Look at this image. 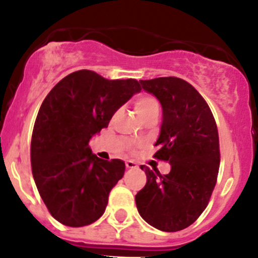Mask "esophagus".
I'll return each mask as SVG.
<instances>
[{
    "label": "esophagus",
    "instance_id": "34e87169",
    "mask_svg": "<svg viewBox=\"0 0 258 258\" xmlns=\"http://www.w3.org/2000/svg\"><path fill=\"white\" fill-rule=\"evenodd\" d=\"M126 167L127 168H137L139 166H137V163L134 162V161H126Z\"/></svg>",
    "mask_w": 258,
    "mask_h": 258
}]
</instances>
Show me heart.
Returning <instances> with one entry per match:
<instances>
[{"label": "heart", "instance_id": "1", "mask_svg": "<svg viewBox=\"0 0 258 258\" xmlns=\"http://www.w3.org/2000/svg\"><path fill=\"white\" fill-rule=\"evenodd\" d=\"M135 108H136V112L139 114L140 118H144V117L148 116L151 113H158L160 105H158V101L155 97L145 95L136 98V101H135Z\"/></svg>", "mask_w": 258, "mask_h": 258}]
</instances>
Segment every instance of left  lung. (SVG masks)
Here are the masks:
<instances>
[{
    "label": "left lung",
    "instance_id": "1",
    "mask_svg": "<svg viewBox=\"0 0 258 258\" xmlns=\"http://www.w3.org/2000/svg\"><path fill=\"white\" fill-rule=\"evenodd\" d=\"M162 107L155 157L171 165L167 175L141 166L147 176L136 195L140 216L152 227L176 232L200 217L215 188L220 144L209 105L194 86L177 77L140 80Z\"/></svg>",
    "mask_w": 258,
    "mask_h": 258
}]
</instances>
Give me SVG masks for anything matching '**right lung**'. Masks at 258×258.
<instances>
[{
	"label": "right lung",
	"instance_id": "obj_1",
	"mask_svg": "<svg viewBox=\"0 0 258 258\" xmlns=\"http://www.w3.org/2000/svg\"><path fill=\"white\" fill-rule=\"evenodd\" d=\"M140 91L134 79L106 80L81 70L59 81L43 100L32 132L31 165L41 199L62 225L82 227L105 212L124 162L98 158L88 142Z\"/></svg>",
	"mask_w": 258,
	"mask_h": 258
}]
</instances>
